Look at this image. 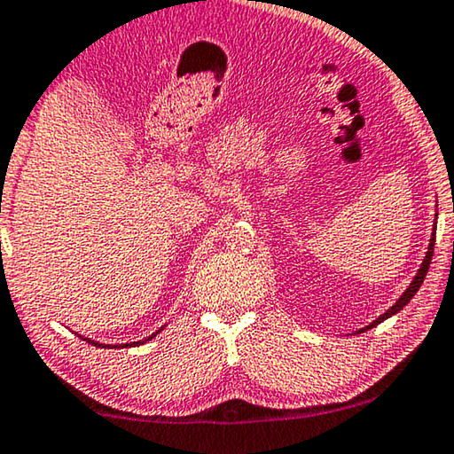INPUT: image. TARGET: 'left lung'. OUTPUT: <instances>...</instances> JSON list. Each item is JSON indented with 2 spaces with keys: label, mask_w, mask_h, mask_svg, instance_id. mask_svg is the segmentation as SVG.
<instances>
[{
  "label": "left lung",
  "mask_w": 454,
  "mask_h": 454,
  "mask_svg": "<svg viewBox=\"0 0 454 454\" xmlns=\"http://www.w3.org/2000/svg\"><path fill=\"white\" fill-rule=\"evenodd\" d=\"M434 241H436V231L432 233V239H430V247H428V254H427V257H424V262H422V268H420V271H418L416 274V278L412 280V284H410V288L403 292L402 294V298L397 300V302L392 306V309H389L387 312H383V315L378 318V320H373L372 325L369 326H365L364 331H367V329H373L375 325H380V323H383V320L386 318H389L392 315H395V312H400L403 306H406L410 300L414 298V294L418 290H420V286H422V282H424V278H427V274H428V268H430V262H432V254H434Z\"/></svg>",
  "instance_id": "1"
}]
</instances>
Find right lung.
Here are the masks:
<instances>
[{"instance_id":"right-lung-1","label":"right lung","mask_w":454,"mask_h":454,"mask_svg":"<svg viewBox=\"0 0 454 454\" xmlns=\"http://www.w3.org/2000/svg\"><path fill=\"white\" fill-rule=\"evenodd\" d=\"M156 334H158V333H156ZM152 337H154V334H152ZM152 337H148L145 340H150ZM87 340H89V339H87ZM145 340H137V343H134V345H142V343H145ZM89 343H90V340H89ZM93 345H95V347H101L99 343H93ZM103 347H107V345H103ZM121 347H123V345H121ZM125 347H129V345H125Z\"/></svg>"}]
</instances>
